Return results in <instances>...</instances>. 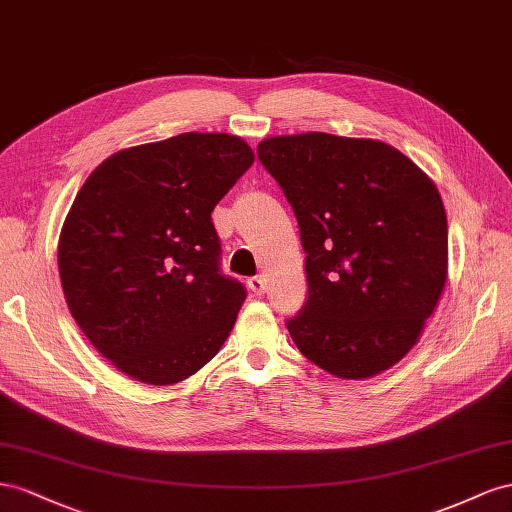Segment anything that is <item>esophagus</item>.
<instances>
[{"mask_svg":"<svg viewBox=\"0 0 512 512\" xmlns=\"http://www.w3.org/2000/svg\"><path fill=\"white\" fill-rule=\"evenodd\" d=\"M248 287H251L255 296H261L266 291V279L264 276H253V279H248Z\"/></svg>","mask_w":512,"mask_h":512,"instance_id":"esophagus-1","label":"esophagus"}]
</instances>
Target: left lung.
<instances>
[{
  "label": "left lung",
  "instance_id": "8db88e82",
  "mask_svg": "<svg viewBox=\"0 0 512 512\" xmlns=\"http://www.w3.org/2000/svg\"><path fill=\"white\" fill-rule=\"evenodd\" d=\"M261 165L294 208L309 298L287 321L296 347L341 379H369L403 360L448 276L440 191L414 160L377 139L279 135Z\"/></svg>",
  "mask_w": 512,
  "mask_h": 512
}]
</instances>
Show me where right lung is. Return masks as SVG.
<instances>
[{"label": "right lung", "mask_w": 512, "mask_h": 512, "mask_svg": "<svg viewBox=\"0 0 512 512\" xmlns=\"http://www.w3.org/2000/svg\"><path fill=\"white\" fill-rule=\"evenodd\" d=\"M253 160L242 137L182 133L102 160L72 201L57 242L66 304L137 382L191 377L236 324L246 291L218 272L210 214Z\"/></svg>", "instance_id": "right-lung-1"}]
</instances>
